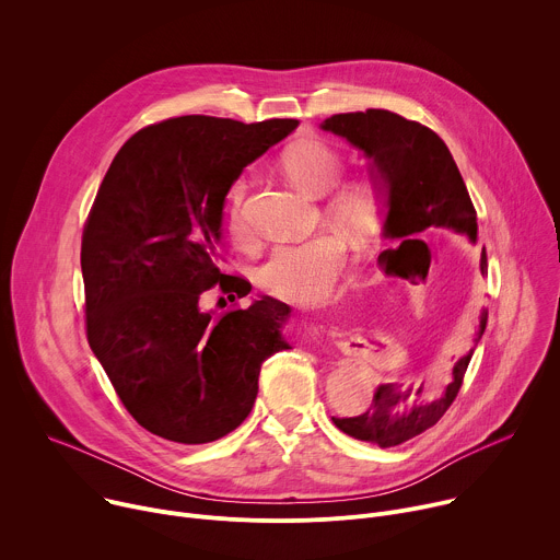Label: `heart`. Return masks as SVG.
Segmentation results:
<instances>
[{
  "label": "heart",
  "mask_w": 560,
  "mask_h": 560,
  "mask_svg": "<svg viewBox=\"0 0 560 560\" xmlns=\"http://www.w3.org/2000/svg\"><path fill=\"white\" fill-rule=\"evenodd\" d=\"M283 168L288 177L312 195L330 192L341 177L339 152L316 139H305L290 145L283 152ZM248 182L236 179L223 197L221 225L234 242H242L248 234L244 214V201ZM332 214L350 230L363 232L376 219V203L365 186H343L330 199ZM346 266V244L339 234L324 232L305 238L299 244H281L257 266L255 279L268 294L296 303L314 305L322 303L335 290V283Z\"/></svg>",
  "instance_id": "1"
}]
</instances>
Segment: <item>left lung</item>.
<instances>
[{
    "label": "left lung",
    "mask_w": 560,
    "mask_h": 560,
    "mask_svg": "<svg viewBox=\"0 0 560 560\" xmlns=\"http://www.w3.org/2000/svg\"><path fill=\"white\" fill-rule=\"evenodd\" d=\"M322 128L343 137L368 156L370 179L387 208L383 238H406L404 244H408L415 242L408 236H417L428 228H450L467 234L469 242L476 244V210L452 152L434 130L378 108L332 115ZM389 253H381L378 261ZM481 275H488L486 248L481 253ZM486 326L488 310L481 312L476 343L481 341ZM471 354L474 350L454 363L452 381L441 392H428L423 383H383L376 387L368 412L350 419L332 417V421L341 432L359 441L376 443L378 447L401 445L436 425L447 412Z\"/></svg>",
    "instance_id": "8db88e82"
}]
</instances>
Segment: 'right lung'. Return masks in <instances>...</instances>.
<instances>
[{
    "label": "right lung",
    "mask_w": 560,
    "mask_h": 560,
    "mask_svg": "<svg viewBox=\"0 0 560 560\" xmlns=\"http://www.w3.org/2000/svg\"><path fill=\"white\" fill-rule=\"evenodd\" d=\"M299 126L186 115L132 135L100 186L82 236L86 335L121 404L148 432L199 445L236 430L259 392L261 363L288 350L290 305L201 310L253 285L217 268L225 190Z\"/></svg>",
    "instance_id": "add662e5"
}]
</instances>
